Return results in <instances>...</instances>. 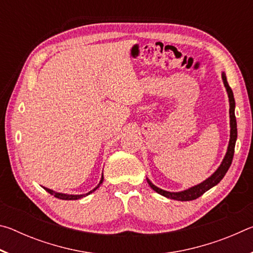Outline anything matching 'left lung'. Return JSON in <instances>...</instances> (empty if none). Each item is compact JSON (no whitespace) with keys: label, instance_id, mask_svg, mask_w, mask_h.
<instances>
[{"label":"left lung","instance_id":"obj_1","mask_svg":"<svg viewBox=\"0 0 253 253\" xmlns=\"http://www.w3.org/2000/svg\"><path fill=\"white\" fill-rule=\"evenodd\" d=\"M222 79H223V83H224V85H225L226 91H228V96H229V101H230V127H231L229 147H228V152H226V154H225V157H224L223 162H222L220 168L215 170V173H213V175H211V176H210L208 179H205L203 183H201L196 186L188 188V190H186V191L178 192V193H172V192H168V191L162 190V188H158L147 178V183L149 184V186H151L154 191L157 192L158 194L165 196V198L173 199V200H176V201H192V200H195V199L200 198L201 195H203L205 192L209 191L211 187L215 186L216 184L224 177L225 173L228 172V169L231 166V163H232V160H233L234 146H235V140H237L238 131H237V119H235V115H234L235 101H234L232 89L230 88V85L228 84V81H226V77H225L224 74H222Z\"/></svg>","mask_w":253,"mask_h":253}]
</instances>
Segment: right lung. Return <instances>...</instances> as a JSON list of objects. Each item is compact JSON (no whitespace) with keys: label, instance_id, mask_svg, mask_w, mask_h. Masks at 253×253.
<instances>
[{"label":"right lung","instance_id":"add662e5","mask_svg":"<svg viewBox=\"0 0 253 253\" xmlns=\"http://www.w3.org/2000/svg\"><path fill=\"white\" fill-rule=\"evenodd\" d=\"M102 181H104V175H102L101 176V179H100V182H99V184H98L97 185V187H95L93 188L92 191H90L89 192V193H87V194H83V195H69V194H62V193H57V192H53L52 190H49V188H46V187H43L44 190L48 192V193H50L51 195H53V196H55V198H58V199H60V200H78V199H81V198H84V196H87L88 194H90V193H92L93 191H96L98 187H99V185L100 184L102 183Z\"/></svg>","mask_w":253,"mask_h":253}]
</instances>
